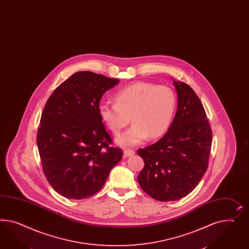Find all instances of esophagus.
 Returning <instances> with one entry per match:
<instances>
[{
    "label": "esophagus",
    "instance_id": "34e87169",
    "mask_svg": "<svg viewBox=\"0 0 249 249\" xmlns=\"http://www.w3.org/2000/svg\"><path fill=\"white\" fill-rule=\"evenodd\" d=\"M124 157L127 158V157H130V156H133L135 154L134 150L132 149H124Z\"/></svg>",
    "mask_w": 249,
    "mask_h": 249
}]
</instances>
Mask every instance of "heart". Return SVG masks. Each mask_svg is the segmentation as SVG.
Wrapping results in <instances>:
<instances>
[{"instance_id": "b5f03b06", "label": "heart", "mask_w": 249, "mask_h": 249, "mask_svg": "<svg viewBox=\"0 0 249 249\" xmlns=\"http://www.w3.org/2000/svg\"><path fill=\"white\" fill-rule=\"evenodd\" d=\"M115 101H101L99 114L114 134L127 126L130 117L132 126L116 138L122 147L137 146L148 137L157 139L165 134L177 107V97L171 88L145 81L121 89L115 94Z\"/></svg>"}]
</instances>
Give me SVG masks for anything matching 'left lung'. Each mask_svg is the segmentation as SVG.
<instances>
[{
  "mask_svg": "<svg viewBox=\"0 0 249 249\" xmlns=\"http://www.w3.org/2000/svg\"><path fill=\"white\" fill-rule=\"evenodd\" d=\"M178 108L167 133L138 154L144 168L138 176L141 188L159 201L178 200L201 180L209 166L212 131L195 91L174 81Z\"/></svg>",
  "mask_w": 249,
  "mask_h": 249,
  "instance_id": "8db88e82",
  "label": "left lung"
}]
</instances>
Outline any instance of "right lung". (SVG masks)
Instances as JSON below:
<instances>
[{"label": "right lung", "instance_id": "right-lung-1", "mask_svg": "<svg viewBox=\"0 0 249 249\" xmlns=\"http://www.w3.org/2000/svg\"><path fill=\"white\" fill-rule=\"evenodd\" d=\"M120 81L79 71L48 99L40 117L37 146L42 169L56 192L83 199L101 189L122 159L99 114L102 95Z\"/></svg>", "mask_w": 249, "mask_h": 249}]
</instances>
